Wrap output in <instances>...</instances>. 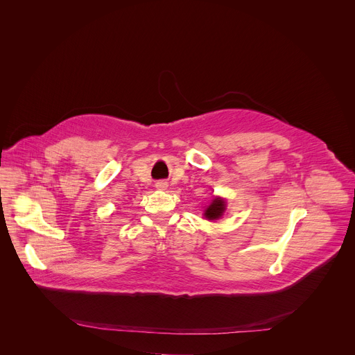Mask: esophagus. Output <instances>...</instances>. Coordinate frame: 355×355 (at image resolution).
<instances>
[{
    "mask_svg": "<svg viewBox=\"0 0 355 355\" xmlns=\"http://www.w3.org/2000/svg\"><path fill=\"white\" fill-rule=\"evenodd\" d=\"M155 189H158V190H166V189H168V182H165V180L157 182V183H155Z\"/></svg>",
    "mask_w": 355,
    "mask_h": 355,
    "instance_id": "esophagus-1",
    "label": "esophagus"
}]
</instances>
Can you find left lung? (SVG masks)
Segmentation results:
<instances>
[{
  "label": "left lung",
  "instance_id": "left-lung-1",
  "mask_svg": "<svg viewBox=\"0 0 355 355\" xmlns=\"http://www.w3.org/2000/svg\"><path fill=\"white\" fill-rule=\"evenodd\" d=\"M225 211V201L220 197H216L211 200L210 205L206 207L203 216L207 218V220H217L220 218Z\"/></svg>",
  "mask_w": 355,
  "mask_h": 355
}]
</instances>
